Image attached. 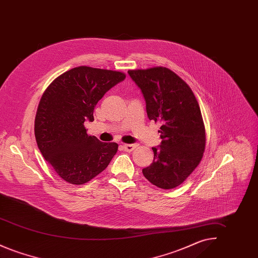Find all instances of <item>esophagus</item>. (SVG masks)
<instances>
[{"instance_id": "34e87169", "label": "esophagus", "mask_w": 258, "mask_h": 258, "mask_svg": "<svg viewBox=\"0 0 258 258\" xmlns=\"http://www.w3.org/2000/svg\"><path fill=\"white\" fill-rule=\"evenodd\" d=\"M136 146V144H123V148L125 152H133Z\"/></svg>"}]
</instances>
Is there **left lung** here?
<instances>
[{
    "label": "left lung",
    "mask_w": 258,
    "mask_h": 258,
    "mask_svg": "<svg viewBox=\"0 0 258 258\" xmlns=\"http://www.w3.org/2000/svg\"><path fill=\"white\" fill-rule=\"evenodd\" d=\"M127 74L141 90L149 120L161 124L154 160L143 168L150 183L163 189L182 184L200 163L206 135L202 115L191 89L169 69L156 67Z\"/></svg>",
    "instance_id": "8db88e82"
}]
</instances>
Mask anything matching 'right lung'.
Masks as SVG:
<instances>
[{
	"label": "right lung",
	"mask_w": 258,
	"mask_h": 258,
	"mask_svg": "<svg viewBox=\"0 0 258 258\" xmlns=\"http://www.w3.org/2000/svg\"><path fill=\"white\" fill-rule=\"evenodd\" d=\"M125 78L120 72L77 67L58 76L44 91L35 119L43 158L66 182L83 184L109 164L118 144L87 135L84 122L104 94Z\"/></svg>",
	"instance_id": "obj_1"
}]
</instances>
